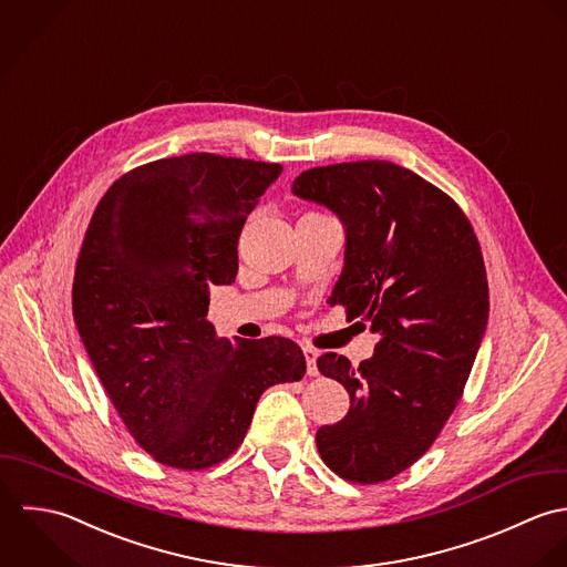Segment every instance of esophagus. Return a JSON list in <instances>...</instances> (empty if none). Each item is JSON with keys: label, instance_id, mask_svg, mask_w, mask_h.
Returning a JSON list of instances; mask_svg holds the SVG:
<instances>
[{"label": "esophagus", "instance_id": "esophagus-1", "mask_svg": "<svg viewBox=\"0 0 567 567\" xmlns=\"http://www.w3.org/2000/svg\"><path fill=\"white\" fill-rule=\"evenodd\" d=\"M302 352H305V359H307V372L311 377H316L318 374V363H316L318 361V350L311 348V346H305Z\"/></svg>", "mask_w": 567, "mask_h": 567}]
</instances>
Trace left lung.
I'll return each instance as SVG.
<instances>
[{"label": "left lung", "instance_id": "8db88e82", "mask_svg": "<svg viewBox=\"0 0 567 567\" xmlns=\"http://www.w3.org/2000/svg\"><path fill=\"white\" fill-rule=\"evenodd\" d=\"M291 190L340 217L331 305L379 336L357 368L336 352L318 359L350 396L340 423L318 430V452L348 482H385L432 447L471 374L488 320L480 243L450 195L392 162L309 168Z\"/></svg>", "mask_w": 567, "mask_h": 567}]
</instances>
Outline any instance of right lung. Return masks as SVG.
Segmentation results:
<instances>
[{
  "mask_svg": "<svg viewBox=\"0 0 567 567\" xmlns=\"http://www.w3.org/2000/svg\"><path fill=\"white\" fill-rule=\"evenodd\" d=\"M280 164L190 153L122 175L94 210L72 309L83 346L135 443L184 471L243 443L260 394L300 381L287 338L227 340L206 320L231 285L238 236Z\"/></svg>",
  "mask_w": 567,
  "mask_h": 567,
  "instance_id": "add662e5",
  "label": "right lung"
}]
</instances>
